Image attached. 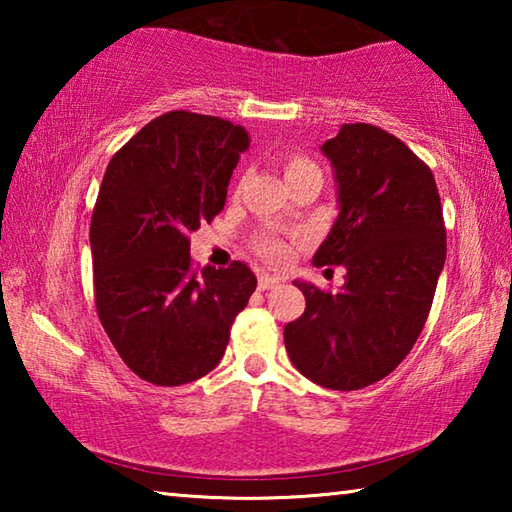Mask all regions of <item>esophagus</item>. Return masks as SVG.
<instances>
[{"label": "esophagus", "mask_w": 512, "mask_h": 512, "mask_svg": "<svg viewBox=\"0 0 512 512\" xmlns=\"http://www.w3.org/2000/svg\"><path fill=\"white\" fill-rule=\"evenodd\" d=\"M277 277H273V275H268V273H262L259 275V282H257V287H259V291H268V289H273V287H277Z\"/></svg>", "instance_id": "1"}]
</instances>
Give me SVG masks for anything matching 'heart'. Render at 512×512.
I'll return each instance as SVG.
<instances>
[{
  "label": "heart",
  "mask_w": 512,
  "mask_h": 512,
  "mask_svg": "<svg viewBox=\"0 0 512 512\" xmlns=\"http://www.w3.org/2000/svg\"><path fill=\"white\" fill-rule=\"evenodd\" d=\"M300 173H320V169L318 164L305 158V155H289V158L284 160V176L293 178V176H300ZM255 250L264 259H268V262H275V264L287 257V244L273 237H257Z\"/></svg>",
  "instance_id": "obj_1"
}]
</instances>
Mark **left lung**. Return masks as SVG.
I'll return each instance as SVG.
<instances>
[{
  "instance_id": "left-lung-1",
  "label": "left lung",
  "mask_w": 512,
  "mask_h": 512,
  "mask_svg": "<svg viewBox=\"0 0 512 512\" xmlns=\"http://www.w3.org/2000/svg\"><path fill=\"white\" fill-rule=\"evenodd\" d=\"M323 153L339 216L314 264L348 273L336 293L296 282L307 307L284 345L314 384L359 391L391 375L427 323L447 255L443 207L427 164L377 126L343 124Z\"/></svg>"
}]
</instances>
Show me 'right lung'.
<instances>
[{
    "label": "right lung",
    "instance_id": "obj_1",
    "mask_svg": "<svg viewBox=\"0 0 512 512\" xmlns=\"http://www.w3.org/2000/svg\"><path fill=\"white\" fill-rule=\"evenodd\" d=\"M244 126L173 110L112 155L90 223L94 302L137 377L180 386L219 366L257 287L244 262L196 271L189 235L223 210Z\"/></svg>",
    "mask_w": 512,
    "mask_h": 512
}]
</instances>
